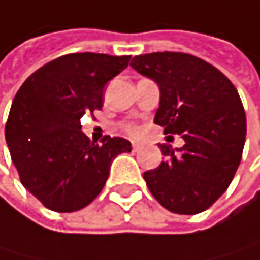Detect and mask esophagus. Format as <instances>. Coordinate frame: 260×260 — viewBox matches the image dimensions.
<instances>
[{
	"mask_svg": "<svg viewBox=\"0 0 260 260\" xmlns=\"http://www.w3.org/2000/svg\"><path fill=\"white\" fill-rule=\"evenodd\" d=\"M140 148H142V145H140V143H136V142L133 143V151H134V152H137Z\"/></svg>",
	"mask_w": 260,
	"mask_h": 260,
	"instance_id": "34e87169",
	"label": "esophagus"
}]
</instances>
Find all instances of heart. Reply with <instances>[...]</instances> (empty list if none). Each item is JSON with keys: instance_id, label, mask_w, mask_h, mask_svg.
Masks as SVG:
<instances>
[{"instance_id": "heart-1", "label": "heart", "mask_w": 260, "mask_h": 260, "mask_svg": "<svg viewBox=\"0 0 260 260\" xmlns=\"http://www.w3.org/2000/svg\"><path fill=\"white\" fill-rule=\"evenodd\" d=\"M121 127H123V131H124L127 136H131V137H136V136L140 134V127H139L134 121H124V123L121 124Z\"/></svg>"}]
</instances>
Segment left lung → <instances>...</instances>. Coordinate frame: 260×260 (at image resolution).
<instances>
[{"instance_id": "left-lung-1", "label": "left lung", "mask_w": 260, "mask_h": 260, "mask_svg": "<svg viewBox=\"0 0 260 260\" xmlns=\"http://www.w3.org/2000/svg\"><path fill=\"white\" fill-rule=\"evenodd\" d=\"M131 66L160 87L154 123L185 140L177 152L158 145L165 160L143 174L151 194L176 214L208 210L242 158L247 118L237 89L213 64L183 52L137 55Z\"/></svg>"}]
</instances>
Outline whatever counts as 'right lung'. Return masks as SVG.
Returning <instances> with one entry per match:
<instances>
[{"mask_svg":"<svg viewBox=\"0 0 260 260\" xmlns=\"http://www.w3.org/2000/svg\"><path fill=\"white\" fill-rule=\"evenodd\" d=\"M131 55L69 53L35 71L18 89L6 123V142L23 186L57 213L78 211L103 189L112 160L131 143L105 136L90 142L81 117L103 106V89Z\"/></svg>","mask_w":260,"mask_h":260,"instance_id":"add662e5","label":"right lung"}]
</instances>
